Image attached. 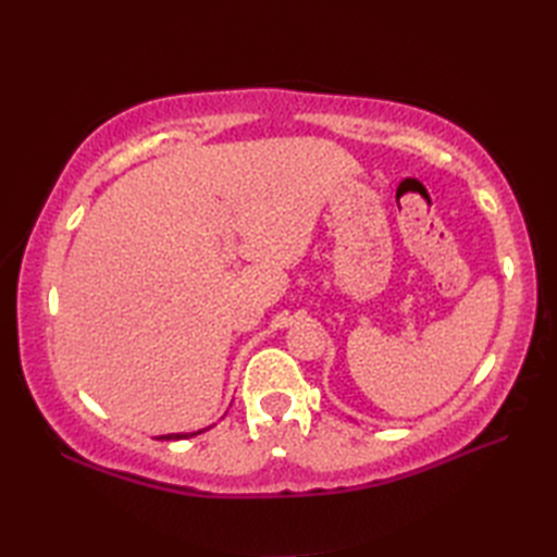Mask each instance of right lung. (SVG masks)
<instances>
[{
	"label": "right lung",
	"mask_w": 557,
	"mask_h": 557,
	"mask_svg": "<svg viewBox=\"0 0 557 557\" xmlns=\"http://www.w3.org/2000/svg\"><path fill=\"white\" fill-rule=\"evenodd\" d=\"M203 431H206V429H203ZM203 431H196V433H170V435H160L158 441H186V437H194V435L203 433Z\"/></svg>",
	"instance_id": "right-lung-1"
}]
</instances>
